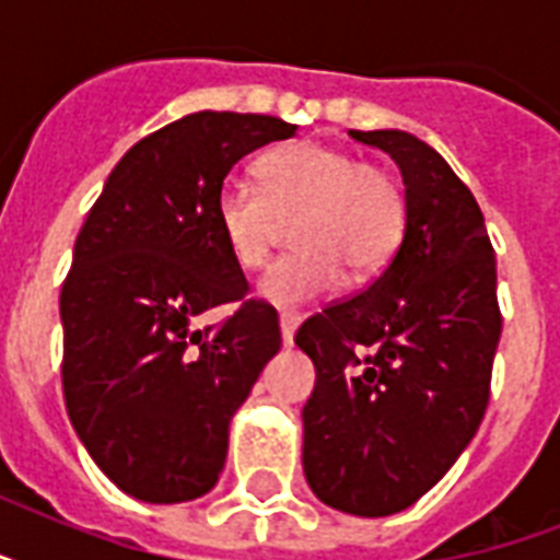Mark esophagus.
I'll use <instances>...</instances> for the list:
<instances>
[{"instance_id":"1","label":"esophagus","mask_w":560,"mask_h":560,"mask_svg":"<svg viewBox=\"0 0 560 560\" xmlns=\"http://www.w3.org/2000/svg\"><path fill=\"white\" fill-rule=\"evenodd\" d=\"M279 323H281V340H284V346H293V334H296L302 316H299L296 311H281Z\"/></svg>"}]
</instances>
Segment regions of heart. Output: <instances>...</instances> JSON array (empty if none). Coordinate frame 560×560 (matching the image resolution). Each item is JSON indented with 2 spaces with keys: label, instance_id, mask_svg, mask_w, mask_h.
Returning a JSON list of instances; mask_svg holds the SVG:
<instances>
[{
  "label": "heart",
  "instance_id": "b5f03b06",
  "mask_svg": "<svg viewBox=\"0 0 560 560\" xmlns=\"http://www.w3.org/2000/svg\"><path fill=\"white\" fill-rule=\"evenodd\" d=\"M214 218L229 253L258 270L293 220L299 246L272 264L258 284L272 305H302L331 293L342 279H369L398 253L407 197L389 171L323 142H296L258 162V183L232 177L214 197Z\"/></svg>",
  "mask_w": 560,
  "mask_h": 560
}]
</instances>
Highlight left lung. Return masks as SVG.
I'll use <instances>...</instances> for the list:
<instances>
[{"mask_svg": "<svg viewBox=\"0 0 560 560\" xmlns=\"http://www.w3.org/2000/svg\"><path fill=\"white\" fill-rule=\"evenodd\" d=\"M349 136L398 162L407 229L366 290L296 331L316 366L302 465L325 505L386 517L424 497L477 433L503 314L486 220L451 165L404 130Z\"/></svg>", "mask_w": 560, "mask_h": 560, "instance_id": "1", "label": "left lung"}]
</instances>
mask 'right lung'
I'll list each match as a JSON object with an SVG mask.
<instances>
[{
    "instance_id": "obj_1",
    "label": "right lung",
    "mask_w": 560,
    "mask_h": 560,
    "mask_svg": "<svg viewBox=\"0 0 560 560\" xmlns=\"http://www.w3.org/2000/svg\"><path fill=\"white\" fill-rule=\"evenodd\" d=\"M296 136L253 113H191L121 156L74 241L60 290L74 433L125 494L186 503L214 488L229 421L281 349L214 218L237 160ZM237 304L200 326L211 306Z\"/></svg>"
}]
</instances>
